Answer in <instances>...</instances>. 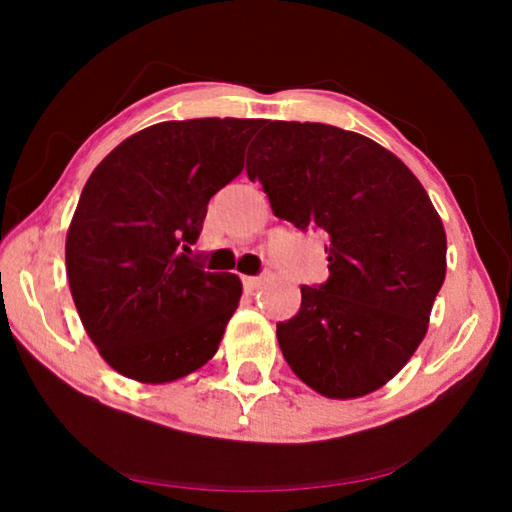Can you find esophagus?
<instances>
[{
  "label": "esophagus",
  "instance_id": "34e87169",
  "mask_svg": "<svg viewBox=\"0 0 512 512\" xmlns=\"http://www.w3.org/2000/svg\"><path fill=\"white\" fill-rule=\"evenodd\" d=\"M262 282H264L262 277H250V275H246V277H244V289L253 293V291H257L259 287H262Z\"/></svg>",
  "mask_w": 512,
  "mask_h": 512
}]
</instances>
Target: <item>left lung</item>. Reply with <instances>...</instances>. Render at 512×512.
Here are the masks:
<instances>
[{"mask_svg": "<svg viewBox=\"0 0 512 512\" xmlns=\"http://www.w3.org/2000/svg\"><path fill=\"white\" fill-rule=\"evenodd\" d=\"M248 155L273 214L327 237V282L277 323L284 359L329 400L375 393L418 350L445 282L436 207L397 155L336 126L266 121Z\"/></svg>", "mask_w": 512, "mask_h": 512, "instance_id": "obj_1", "label": "left lung"}]
</instances>
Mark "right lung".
Here are the masks:
<instances>
[{"label": "right lung", "instance_id": "1", "mask_svg": "<svg viewBox=\"0 0 512 512\" xmlns=\"http://www.w3.org/2000/svg\"><path fill=\"white\" fill-rule=\"evenodd\" d=\"M264 124L160 121L126 137L85 183L67 230V280L85 332L119 375L169 384L219 350L241 280L203 271L189 246Z\"/></svg>", "mask_w": 512, "mask_h": 512}]
</instances>
